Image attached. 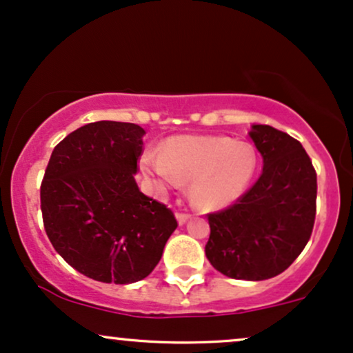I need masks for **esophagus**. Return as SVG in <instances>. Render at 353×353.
Returning <instances> with one entry per match:
<instances>
[{"instance_id": "1", "label": "esophagus", "mask_w": 353, "mask_h": 353, "mask_svg": "<svg viewBox=\"0 0 353 353\" xmlns=\"http://www.w3.org/2000/svg\"><path fill=\"white\" fill-rule=\"evenodd\" d=\"M191 217V214L188 212H176V219H178V224H185L186 221H188Z\"/></svg>"}]
</instances>
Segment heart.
Here are the masks:
<instances>
[{"mask_svg":"<svg viewBox=\"0 0 353 353\" xmlns=\"http://www.w3.org/2000/svg\"><path fill=\"white\" fill-rule=\"evenodd\" d=\"M259 157L249 142L229 137L180 136L165 143L162 155L142 157V170L163 183L191 181L190 199L204 211L224 210L241 199L254 180Z\"/></svg>","mask_w":353,"mask_h":353,"instance_id":"heart-1","label":"heart"}]
</instances>
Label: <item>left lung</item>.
Instances as JSON below:
<instances>
[{
  "label": "left lung",
  "instance_id": "left-lung-1",
  "mask_svg": "<svg viewBox=\"0 0 353 353\" xmlns=\"http://www.w3.org/2000/svg\"><path fill=\"white\" fill-rule=\"evenodd\" d=\"M249 136L263 159L262 175L232 206L208 214L204 252L223 275L260 281L285 272L310 241L317 176L310 155L286 132L254 124Z\"/></svg>",
  "mask_w": 353,
  "mask_h": 353
}]
</instances>
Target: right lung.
<instances>
[{
    "mask_svg": "<svg viewBox=\"0 0 353 353\" xmlns=\"http://www.w3.org/2000/svg\"><path fill=\"white\" fill-rule=\"evenodd\" d=\"M141 125L98 121L73 130L52 152L41 185L47 237L77 272L129 285L149 276L176 219L139 190Z\"/></svg>",
    "mask_w": 353,
    "mask_h": 353,
    "instance_id": "right-lung-1",
    "label": "right lung"
}]
</instances>
